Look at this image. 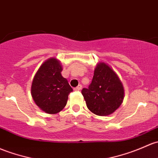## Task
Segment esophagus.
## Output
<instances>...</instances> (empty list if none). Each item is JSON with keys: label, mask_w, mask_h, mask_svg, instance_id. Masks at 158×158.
<instances>
[{"label": "esophagus", "mask_w": 158, "mask_h": 158, "mask_svg": "<svg viewBox=\"0 0 158 158\" xmlns=\"http://www.w3.org/2000/svg\"><path fill=\"white\" fill-rule=\"evenodd\" d=\"M82 85H79L77 86V87H76L74 89V90L75 91H80L81 89H82Z\"/></svg>", "instance_id": "34e87169"}]
</instances>
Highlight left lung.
<instances>
[{"instance_id": "obj_1", "label": "left lung", "mask_w": 158, "mask_h": 158, "mask_svg": "<svg viewBox=\"0 0 158 158\" xmlns=\"http://www.w3.org/2000/svg\"><path fill=\"white\" fill-rule=\"evenodd\" d=\"M88 109L98 116H108L122 104L124 88L119 76L108 64L96 65L92 83L82 90Z\"/></svg>"}]
</instances>
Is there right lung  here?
<instances>
[{
	"mask_svg": "<svg viewBox=\"0 0 158 158\" xmlns=\"http://www.w3.org/2000/svg\"><path fill=\"white\" fill-rule=\"evenodd\" d=\"M60 61L51 57L44 61L33 78L31 94L36 105L49 114H57L66 106L68 95L73 91L61 75Z\"/></svg>",
	"mask_w": 158,
	"mask_h": 158,
	"instance_id": "add662e5",
	"label": "right lung"
}]
</instances>
